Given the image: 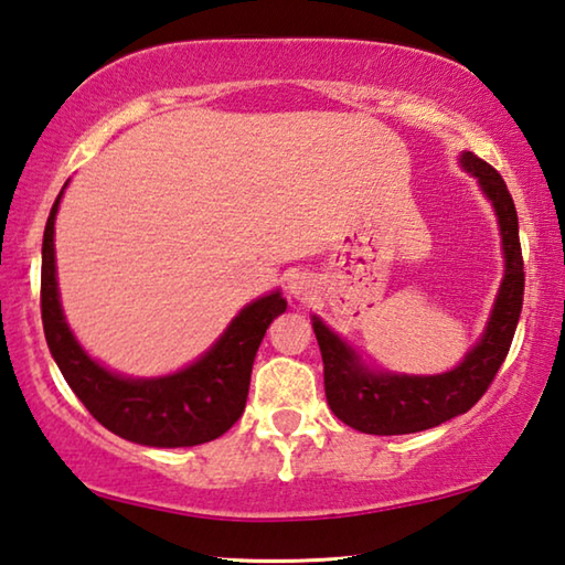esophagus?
Here are the masks:
<instances>
[{
    "instance_id": "esophagus-1",
    "label": "esophagus",
    "mask_w": 565,
    "mask_h": 565,
    "mask_svg": "<svg viewBox=\"0 0 565 565\" xmlns=\"http://www.w3.org/2000/svg\"><path fill=\"white\" fill-rule=\"evenodd\" d=\"M289 294L296 299H306L311 294V279L309 276H291L289 279Z\"/></svg>"
}]
</instances>
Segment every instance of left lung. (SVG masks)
<instances>
[{
    "instance_id": "obj_1",
    "label": "left lung",
    "mask_w": 565,
    "mask_h": 565,
    "mask_svg": "<svg viewBox=\"0 0 565 565\" xmlns=\"http://www.w3.org/2000/svg\"><path fill=\"white\" fill-rule=\"evenodd\" d=\"M461 164L478 179L491 199L501 226L505 274L495 296L489 327L481 341L466 353L454 371L438 376L379 374L361 363L349 343H343L327 323L313 317L321 359L323 388L337 418L361 434L398 436L434 428L458 414H466L486 394L511 349L523 306V256L519 242V214L499 171L473 151H463Z\"/></svg>"
}]
</instances>
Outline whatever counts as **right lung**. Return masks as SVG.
Listing matches in <instances>:
<instances>
[{"label":"right lung","mask_w":565,"mask_h":565,"mask_svg":"<svg viewBox=\"0 0 565 565\" xmlns=\"http://www.w3.org/2000/svg\"><path fill=\"white\" fill-rule=\"evenodd\" d=\"M42 242V323L46 347L76 398L104 428L141 446L179 448L214 441L244 414L252 366L269 323L286 311L281 291L252 301L191 366L161 379H124L87 356L62 313L54 264V218Z\"/></svg>","instance_id":"right-lung-1"}]
</instances>
